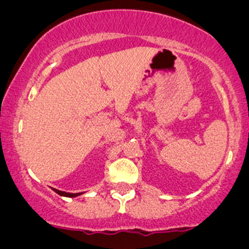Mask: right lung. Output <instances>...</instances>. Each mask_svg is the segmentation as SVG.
I'll use <instances>...</instances> for the list:
<instances>
[{
	"mask_svg": "<svg viewBox=\"0 0 249 249\" xmlns=\"http://www.w3.org/2000/svg\"><path fill=\"white\" fill-rule=\"evenodd\" d=\"M55 193H57L59 195L61 196H67V197H76L78 195H80L82 193H76V194H72V193H66V192H61V190H57V189H53Z\"/></svg>",
	"mask_w": 249,
	"mask_h": 249,
	"instance_id": "add662e5",
	"label": "right lung"
}]
</instances>
